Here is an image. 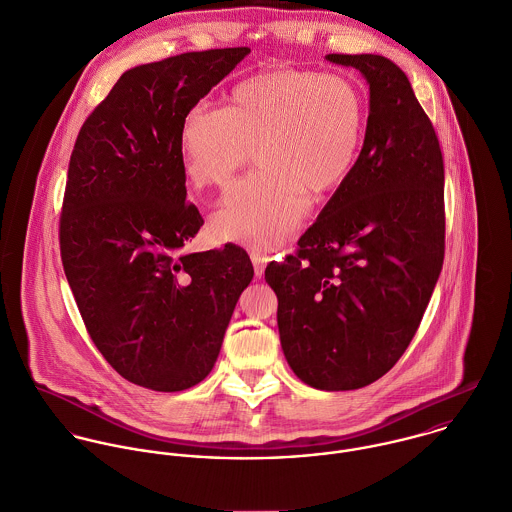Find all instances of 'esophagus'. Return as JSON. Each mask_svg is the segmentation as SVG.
<instances>
[{
	"label": "esophagus",
	"instance_id": "esophagus-1",
	"mask_svg": "<svg viewBox=\"0 0 512 512\" xmlns=\"http://www.w3.org/2000/svg\"><path fill=\"white\" fill-rule=\"evenodd\" d=\"M251 261H253V267H255V277L261 279L263 273H265V267H267V261H269V255L261 249H251Z\"/></svg>",
	"mask_w": 512,
	"mask_h": 512
}]
</instances>
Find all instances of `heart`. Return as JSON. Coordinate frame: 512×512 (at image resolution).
I'll list each match as a JSON object with an SVG mask.
<instances>
[{"instance_id":"b5f03b06","label":"heart","mask_w":512,"mask_h":512,"mask_svg":"<svg viewBox=\"0 0 512 512\" xmlns=\"http://www.w3.org/2000/svg\"><path fill=\"white\" fill-rule=\"evenodd\" d=\"M364 132V99L346 77L273 69L231 89L223 110L186 112L180 146L196 188L227 190L253 152L243 180L211 219L217 239L257 249L281 245L348 176Z\"/></svg>"}]
</instances>
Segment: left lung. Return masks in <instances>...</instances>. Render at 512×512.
<instances>
[{"mask_svg": "<svg viewBox=\"0 0 512 512\" xmlns=\"http://www.w3.org/2000/svg\"><path fill=\"white\" fill-rule=\"evenodd\" d=\"M370 89L364 144L344 182L299 239L269 263L281 346L314 390L382 378L421 322L443 265V156L406 73L382 55H326Z\"/></svg>", "mask_w": 512, "mask_h": 512, "instance_id": "obj_1", "label": "left lung"}]
</instances>
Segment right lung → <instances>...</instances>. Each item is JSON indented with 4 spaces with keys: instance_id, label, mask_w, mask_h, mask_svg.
<instances>
[{
    "instance_id": "1",
    "label": "right lung",
    "mask_w": 512,
    "mask_h": 512,
    "mask_svg": "<svg viewBox=\"0 0 512 512\" xmlns=\"http://www.w3.org/2000/svg\"><path fill=\"white\" fill-rule=\"evenodd\" d=\"M249 53L211 49L128 69L71 154L59 227L69 287L104 360L154 392L204 380L253 279L237 245L182 253L204 219L186 204L180 146L186 112Z\"/></svg>"
}]
</instances>
